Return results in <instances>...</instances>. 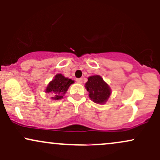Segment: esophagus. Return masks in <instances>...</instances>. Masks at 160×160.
Listing matches in <instances>:
<instances>
[{
	"instance_id": "esophagus-1",
	"label": "esophagus",
	"mask_w": 160,
	"mask_h": 160,
	"mask_svg": "<svg viewBox=\"0 0 160 160\" xmlns=\"http://www.w3.org/2000/svg\"><path fill=\"white\" fill-rule=\"evenodd\" d=\"M76 81L79 82V83H82V78H78L76 80Z\"/></svg>"
}]
</instances>
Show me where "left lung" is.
Masks as SVG:
<instances>
[{"instance_id":"obj_1","label":"left lung","mask_w":160,"mask_h":160,"mask_svg":"<svg viewBox=\"0 0 160 160\" xmlns=\"http://www.w3.org/2000/svg\"><path fill=\"white\" fill-rule=\"evenodd\" d=\"M86 88L89 92V98L97 104L107 102L111 93L109 86L98 75L89 77L86 82Z\"/></svg>"}]
</instances>
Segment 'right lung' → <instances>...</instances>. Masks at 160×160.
<instances>
[{"mask_svg":"<svg viewBox=\"0 0 160 160\" xmlns=\"http://www.w3.org/2000/svg\"><path fill=\"white\" fill-rule=\"evenodd\" d=\"M74 83L71 79L65 78L61 74H58L55 76L54 80L49 83L46 92L52 95V99L58 100L63 98V95L65 94L71 84Z\"/></svg>","mask_w":160,"mask_h":160,"instance_id":"add662e5","label":"right lung"}]
</instances>
